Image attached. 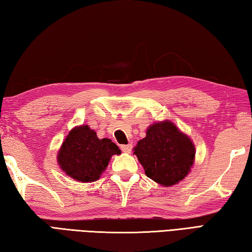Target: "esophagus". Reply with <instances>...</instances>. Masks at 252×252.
Here are the masks:
<instances>
[{"mask_svg":"<svg viewBox=\"0 0 252 252\" xmlns=\"http://www.w3.org/2000/svg\"><path fill=\"white\" fill-rule=\"evenodd\" d=\"M121 149L122 151H124L126 154H129L131 149H132V145L131 144H128V145H121Z\"/></svg>","mask_w":252,"mask_h":252,"instance_id":"esophagus-1","label":"esophagus"}]
</instances>
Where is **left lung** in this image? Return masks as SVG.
<instances>
[{"label": "left lung", "instance_id": "left-lung-1", "mask_svg": "<svg viewBox=\"0 0 252 252\" xmlns=\"http://www.w3.org/2000/svg\"><path fill=\"white\" fill-rule=\"evenodd\" d=\"M134 154L148 178L171 187L187 177L195 158L192 140L170 121L148 127L146 137L137 142Z\"/></svg>", "mask_w": 252, "mask_h": 252}]
</instances>
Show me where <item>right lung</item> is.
I'll return each instance as SVG.
<instances>
[{
    "label": "right lung",
    "mask_w": 252,
    "mask_h": 252,
    "mask_svg": "<svg viewBox=\"0 0 252 252\" xmlns=\"http://www.w3.org/2000/svg\"><path fill=\"white\" fill-rule=\"evenodd\" d=\"M114 155L121 150L111 139H99L88 125H81L70 130L57 159L65 174L85 183L98 180Z\"/></svg>",
    "instance_id": "1"
}]
</instances>
